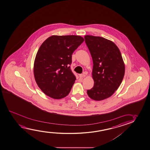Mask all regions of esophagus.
<instances>
[{
    "instance_id": "1",
    "label": "esophagus",
    "mask_w": 150,
    "mask_h": 150,
    "mask_svg": "<svg viewBox=\"0 0 150 150\" xmlns=\"http://www.w3.org/2000/svg\"><path fill=\"white\" fill-rule=\"evenodd\" d=\"M86 75H85V74H79V78H83L85 77Z\"/></svg>"
}]
</instances>
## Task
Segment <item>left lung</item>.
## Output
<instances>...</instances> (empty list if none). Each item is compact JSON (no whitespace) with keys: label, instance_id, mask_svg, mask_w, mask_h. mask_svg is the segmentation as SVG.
Instances as JSON below:
<instances>
[{"label":"left lung","instance_id":"left-lung-1","mask_svg":"<svg viewBox=\"0 0 150 150\" xmlns=\"http://www.w3.org/2000/svg\"><path fill=\"white\" fill-rule=\"evenodd\" d=\"M85 39L93 60L94 82L87 94L92 100H105L115 93L124 78L125 65L121 54L113 42L102 37L87 35Z\"/></svg>","mask_w":150,"mask_h":150}]
</instances>
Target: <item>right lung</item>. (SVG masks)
<instances>
[{
  "instance_id": "1",
  "label": "right lung",
  "mask_w": 150,
  "mask_h": 150,
  "mask_svg": "<svg viewBox=\"0 0 150 150\" xmlns=\"http://www.w3.org/2000/svg\"><path fill=\"white\" fill-rule=\"evenodd\" d=\"M83 41L78 35H52L42 44L33 71L37 85L46 95L61 99L69 94L76 80L69 66L72 54Z\"/></svg>"
}]
</instances>
